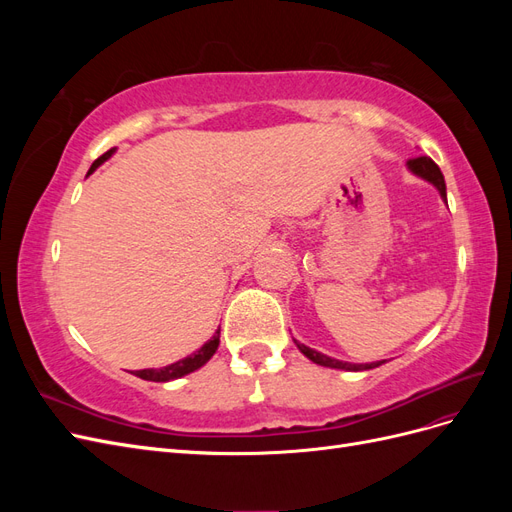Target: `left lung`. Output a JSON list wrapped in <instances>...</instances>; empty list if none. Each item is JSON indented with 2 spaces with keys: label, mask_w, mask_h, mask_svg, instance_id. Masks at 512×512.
<instances>
[{
  "label": "left lung",
  "mask_w": 512,
  "mask_h": 512,
  "mask_svg": "<svg viewBox=\"0 0 512 512\" xmlns=\"http://www.w3.org/2000/svg\"><path fill=\"white\" fill-rule=\"evenodd\" d=\"M408 168L412 170V173H416L418 177H423V179L431 181V183L436 185V188L440 190V194L446 198V185H444V175H442L440 166H438L436 162H433L431 158H427V156L410 158V160H408ZM297 346H299V350H301V352L307 356L309 361H314V363H318V365H322V367L346 369V371H363V369H374V367H378V365H382V363H384V361H378V363L354 365V363H344V361L331 359V356H327V354H320V352H316V350H312V348H307V346H303V344H297Z\"/></svg>",
  "instance_id": "obj_1"
}]
</instances>
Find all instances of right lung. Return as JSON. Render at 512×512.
Segmentation results:
<instances>
[{
	"label": "right lung",
	"mask_w": 512,
	"mask_h": 512,
	"mask_svg": "<svg viewBox=\"0 0 512 512\" xmlns=\"http://www.w3.org/2000/svg\"><path fill=\"white\" fill-rule=\"evenodd\" d=\"M115 149H108L104 156H100L94 164H91V168H89V173H94V170L108 158L111 156ZM87 173V175H89ZM218 346H220V329L215 331V335L209 339V342L200 348V350H196L194 354H190V356H185V359H181V361H177V363H173V365H168V367H162V369H138V371H134V376H138V378H143V380H151V382H168V380H175V378H181V376H185V374H192V371H196L198 367H203L211 356L215 354V350H218Z\"/></svg>",
	"instance_id": "right-lung-1"
}]
</instances>
